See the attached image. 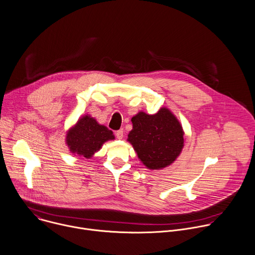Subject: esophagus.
Instances as JSON below:
<instances>
[{"label": "esophagus", "instance_id": "esophagus-1", "mask_svg": "<svg viewBox=\"0 0 255 255\" xmlns=\"http://www.w3.org/2000/svg\"><path fill=\"white\" fill-rule=\"evenodd\" d=\"M115 135H116V137H117V139H119V140H121L122 138H123V136H124V133H123V130H118V131H116V133H115Z\"/></svg>", "mask_w": 255, "mask_h": 255}]
</instances>
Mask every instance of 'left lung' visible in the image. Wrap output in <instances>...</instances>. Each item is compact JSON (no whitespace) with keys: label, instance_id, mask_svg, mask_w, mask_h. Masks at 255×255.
<instances>
[{"label":"left lung","instance_id":"left-lung-1","mask_svg":"<svg viewBox=\"0 0 255 255\" xmlns=\"http://www.w3.org/2000/svg\"><path fill=\"white\" fill-rule=\"evenodd\" d=\"M131 121L127 140L147 168L159 170L175 161L184 146V132L170 110L163 107L154 115L139 112Z\"/></svg>","mask_w":255,"mask_h":255}]
</instances>
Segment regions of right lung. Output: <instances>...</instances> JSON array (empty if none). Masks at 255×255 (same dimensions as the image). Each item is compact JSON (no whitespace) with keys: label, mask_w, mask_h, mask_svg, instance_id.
Segmentation results:
<instances>
[{"label":"right lung","mask_w":255,"mask_h":255,"mask_svg":"<svg viewBox=\"0 0 255 255\" xmlns=\"http://www.w3.org/2000/svg\"><path fill=\"white\" fill-rule=\"evenodd\" d=\"M114 138L113 132L106 126L85 115L67 132L66 143L73 154L91 158L106 141Z\"/></svg>","instance_id":"right-lung-1"}]
</instances>
